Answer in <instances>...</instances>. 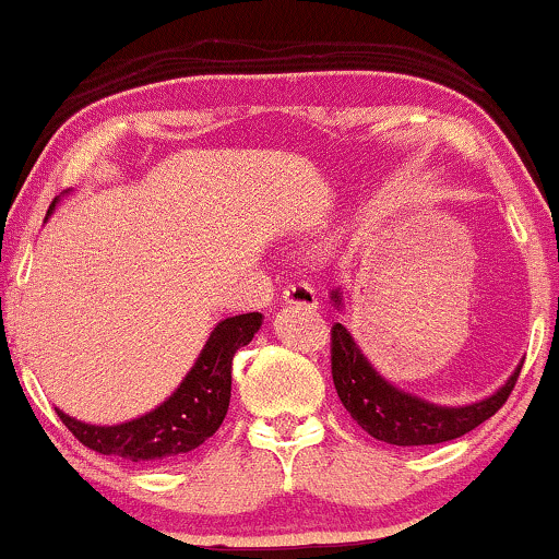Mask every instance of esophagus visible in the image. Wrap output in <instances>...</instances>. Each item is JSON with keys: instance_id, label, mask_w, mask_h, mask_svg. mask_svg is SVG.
<instances>
[{"instance_id": "obj_1", "label": "esophagus", "mask_w": 559, "mask_h": 559, "mask_svg": "<svg viewBox=\"0 0 559 559\" xmlns=\"http://www.w3.org/2000/svg\"><path fill=\"white\" fill-rule=\"evenodd\" d=\"M284 305L299 309H318V294H314V288L309 284H294L284 292Z\"/></svg>"}]
</instances>
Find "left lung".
Here are the masks:
<instances>
[{
    "instance_id": "left-lung-1",
    "label": "left lung",
    "mask_w": 559,
    "mask_h": 559,
    "mask_svg": "<svg viewBox=\"0 0 559 559\" xmlns=\"http://www.w3.org/2000/svg\"><path fill=\"white\" fill-rule=\"evenodd\" d=\"M331 299L335 307L344 309L341 288H333ZM331 365L338 399L356 425L367 435H372L374 440L403 448L437 445V442H448L472 432L481 421L500 412L523 367L518 365L506 380V385L487 399L466 403V406H440V403L406 393V390L395 388L393 382L382 378L341 322L333 325Z\"/></svg>"
}]
</instances>
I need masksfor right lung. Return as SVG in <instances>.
<instances>
[{
	"label": "right lung",
	"instance_id": "right-lung-1",
	"mask_svg": "<svg viewBox=\"0 0 559 559\" xmlns=\"http://www.w3.org/2000/svg\"><path fill=\"white\" fill-rule=\"evenodd\" d=\"M53 200L49 213L51 215ZM262 314L247 312L221 320L177 390L153 412L122 425H87L59 412L62 425L85 448L134 463H171L218 432L231 401V359L260 331Z\"/></svg>",
	"mask_w": 559,
	"mask_h": 559
}]
</instances>
